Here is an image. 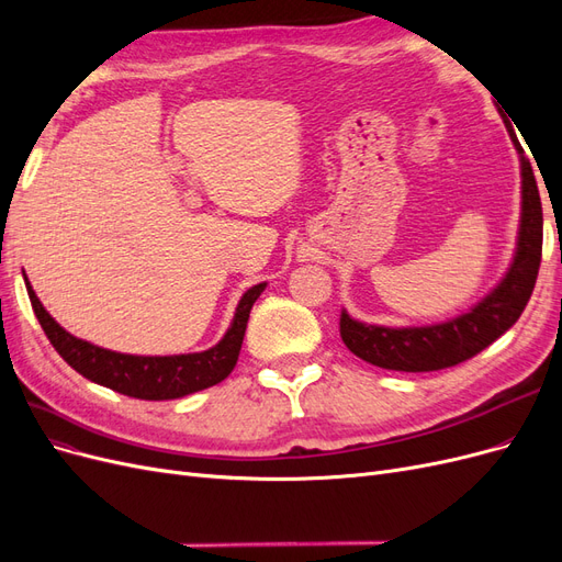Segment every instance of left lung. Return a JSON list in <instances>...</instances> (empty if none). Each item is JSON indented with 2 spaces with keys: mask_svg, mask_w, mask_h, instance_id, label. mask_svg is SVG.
Returning a JSON list of instances; mask_svg holds the SVG:
<instances>
[{
  "mask_svg": "<svg viewBox=\"0 0 562 562\" xmlns=\"http://www.w3.org/2000/svg\"><path fill=\"white\" fill-rule=\"evenodd\" d=\"M506 128L520 159V225L514 260L506 274L469 312L431 326H378L353 318L342 310L339 335L359 359L401 372L443 370L483 351L520 318L532 295L541 262L543 215L532 164L525 157L516 131L512 126Z\"/></svg>",
  "mask_w": 562,
  "mask_h": 562,
  "instance_id": "1",
  "label": "left lung"
}]
</instances>
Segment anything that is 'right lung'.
Segmentation results:
<instances>
[{
	"instance_id": "obj_1",
	"label": "right lung",
	"mask_w": 562,
	"mask_h": 562,
	"mask_svg": "<svg viewBox=\"0 0 562 562\" xmlns=\"http://www.w3.org/2000/svg\"><path fill=\"white\" fill-rule=\"evenodd\" d=\"M25 288L32 302V310H35V316L40 321V326L44 328L48 342L54 345V349L79 372V375L131 398L171 401L194 394V391L201 389H209L229 375L236 361H239V351L244 345L252 304L260 297L267 283L262 281L258 285H252L241 295L229 328L217 345H213L206 351L176 356H133L91 345L87 339H79L67 333L60 323L44 310V304L40 302L37 293L32 291L27 277Z\"/></svg>"
}]
</instances>
